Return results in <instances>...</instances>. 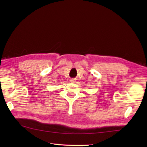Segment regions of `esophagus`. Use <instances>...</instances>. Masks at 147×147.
Listing matches in <instances>:
<instances>
[{
  "mask_svg": "<svg viewBox=\"0 0 147 147\" xmlns=\"http://www.w3.org/2000/svg\"><path fill=\"white\" fill-rule=\"evenodd\" d=\"M71 82H75V80H74V79H72V80H70Z\"/></svg>",
  "mask_w": 147,
  "mask_h": 147,
  "instance_id": "obj_1",
  "label": "esophagus"
}]
</instances>
